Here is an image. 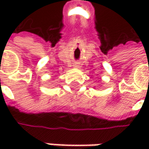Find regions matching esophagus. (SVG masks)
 <instances>
[{
    "instance_id": "obj_1",
    "label": "esophagus",
    "mask_w": 149,
    "mask_h": 149,
    "mask_svg": "<svg viewBox=\"0 0 149 149\" xmlns=\"http://www.w3.org/2000/svg\"><path fill=\"white\" fill-rule=\"evenodd\" d=\"M73 66H74L75 68H78V67H79V64H78V63H75Z\"/></svg>"
}]
</instances>
